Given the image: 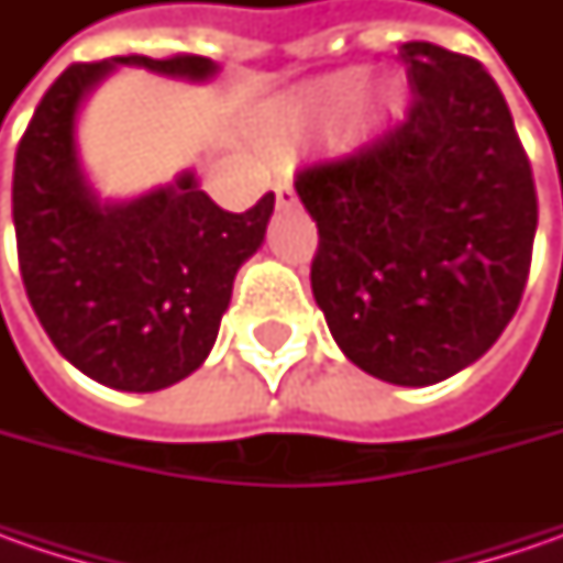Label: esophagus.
Here are the masks:
<instances>
[{
	"mask_svg": "<svg viewBox=\"0 0 563 563\" xmlns=\"http://www.w3.org/2000/svg\"><path fill=\"white\" fill-rule=\"evenodd\" d=\"M275 200H278V206H294L297 203V194H294V187L285 181V185H275Z\"/></svg>",
	"mask_w": 563,
	"mask_h": 563,
	"instance_id": "34e87169",
	"label": "esophagus"
}]
</instances>
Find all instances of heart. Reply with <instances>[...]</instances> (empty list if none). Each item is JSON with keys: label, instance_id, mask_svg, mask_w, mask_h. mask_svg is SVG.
Segmentation results:
<instances>
[{"label": "heart", "instance_id": "b5f03b06", "mask_svg": "<svg viewBox=\"0 0 563 563\" xmlns=\"http://www.w3.org/2000/svg\"><path fill=\"white\" fill-rule=\"evenodd\" d=\"M363 90H366V75H363V71H357V68L338 71V75L313 84L303 97L297 99V112H300L303 119H344V115L360 102ZM398 93H382L376 102V109H373V119H391V115L398 112Z\"/></svg>", "mask_w": 563, "mask_h": 563}]
</instances>
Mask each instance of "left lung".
<instances>
[{
  "mask_svg": "<svg viewBox=\"0 0 563 563\" xmlns=\"http://www.w3.org/2000/svg\"><path fill=\"white\" fill-rule=\"evenodd\" d=\"M407 119L303 165L319 228L310 282L363 373L435 385L479 360L527 288L539 200L498 84L473 55L404 43Z\"/></svg>",
  "mask_w": 563,
  "mask_h": 563,
  "instance_id": "8db88e82",
  "label": "left lung"
}]
</instances>
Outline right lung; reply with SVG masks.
<instances>
[{
    "mask_svg": "<svg viewBox=\"0 0 563 563\" xmlns=\"http://www.w3.org/2000/svg\"><path fill=\"white\" fill-rule=\"evenodd\" d=\"M200 80L203 55H119ZM115 62L68 65L43 93L14 153L11 216L33 313L58 354L119 391H159L212 351L241 263L266 238L275 194L225 212L194 175L124 206H99L75 153L80 99Z\"/></svg>",
    "mask_w": 563,
    "mask_h": 563,
    "instance_id": "add662e5",
    "label": "right lung"
}]
</instances>
